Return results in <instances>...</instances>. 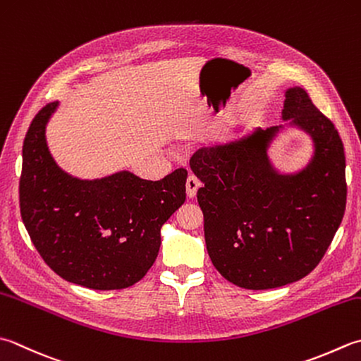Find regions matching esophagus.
Listing matches in <instances>:
<instances>
[{"mask_svg": "<svg viewBox=\"0 0 361 361\" xmlns=\"http://www.w3.org/2000/svg\"><path fill=\"white\" fill-rule=\"evenodd\" d=\"M200 186H202V183H200L199 178H197L195 175H189L188 176V180H186V194H188L189 199H194L195 194H197V190H199Z\"/></svg>", "mask_w": 361, "mask_h": 361, "instance_id": "obj_1", "label": "esophagus"}]
</instances>
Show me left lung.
Listing matches in <instances>:
<instances>
[{
  "label": "left lung",
  "mask_w": 361,
  "mask_h": 361,
  "mask_svg": "<svg viewBox=\"0 0 361 361\" xmlns=\"http://www.w3.org/2000/svg\"><path fill=\"white\" fill-rule=\"evenodd\" d=\"M281 116L314 142L299 173L280 175L267 158L281 126L203 147L189 161L203 183L197 200L211 261L230 283L255 291L293 283L319 264L348 197L344 145L331 120L300 87L286 90Z\"/></svg>",
  "instance_id": "8db88e82"
}]
</instances>
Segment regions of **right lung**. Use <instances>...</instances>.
Wrapping results in <instances>:
<instances>
[{
	"instance_id": "right-lung-1",
	"label": "right lung",
	"mask_w": 361,
	"mask_h": 361,
	"mask_svg": "<svg viewBox=\"0 0 361 361\" xmlns=\"http://www.w3.org/2000/svg\"><path fill=\"white\" fill-rule=\"evenodd\" d=\"M58 102L44 106L23 142L20 213L35 249L62 277L90 289H123L158 257L161 227L186 200V169L159 181L118 172L78 180L48 152L45 126Z\"/></svg>"
}]
</instances>
